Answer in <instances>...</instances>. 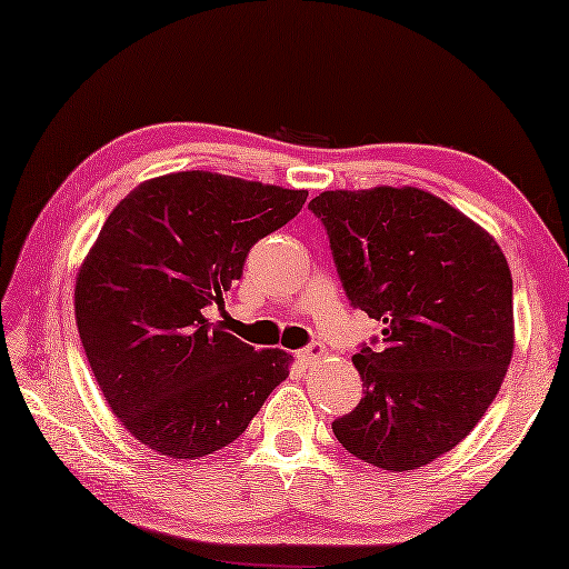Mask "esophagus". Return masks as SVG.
I'll list each match as a JSON object with an SVG mask.
<instances>
[{
	"label": "esophagus",
	"instance_id": "1",
	"mask_svg": "<svg viewBox=\"0 0 569 569\" xmlns=\"http://www.w3.org/2000/svg\"><path fill=\"white\" fill-rule=\"evenodd\" d=\"M325 352H328V348H325L322 342H310V346H307V348L300 352V358H302L305 362H315V360L325 358Z\"/></svg>",
	"mask_w": 569,
	"mask_h": 569
}]
</instances>
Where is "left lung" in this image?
Wrapping results in <instances>:
<instances>
[{"label":"left lung","mask_w":569,"mask_h":569,"mask_svg":"<svg viewBox=\"0 0 569 569\" xmlns=\"http://www.w3.org/2000/svg\"><path fill=\"white\" fill-rule=\"evenodd\" d=\"M352 307L383 322L360 346L342 449L388 471L426 467L473 431L515 350L511 272L489 231L423 189L322 191L310 201Z\"/></svg>","instance_id":"8db88e82"}]
</instances>
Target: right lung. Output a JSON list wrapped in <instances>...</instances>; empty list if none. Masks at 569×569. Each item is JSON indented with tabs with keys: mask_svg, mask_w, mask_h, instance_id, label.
<instances>
[{
	"mask_svg": "<svg viewBox=\"0 0 569 569\" xmlns=\"http://www.w3.org/2000/svg\"><path fill=\"white\" fill-rule=\"evenodd\" d=\"M307 191L179 171L110 211L74 279V320L98 386L138 441L199 459L247 431L292 356L207 320L249 249L300 213Z\"/></svg>",
	"mask_w": 569,
	"mask_h": 569,
	"instance_id": "add662e5",
	"label": "right lung"
}]
</instances>
